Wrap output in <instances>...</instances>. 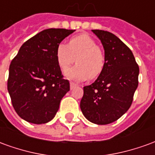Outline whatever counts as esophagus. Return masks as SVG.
<instances>
[{"label": "esophagus", "mask_w": 155, "mask_h": 155, "mask_svg": "<svg viewBox=\"0 0 155 155\" xmlns=\"http://www.w3.org/2000/svg\"><path fill=\"white\" fill-rule=\"evenodd\" d=\"M70 85H71V89L72 90V89L75 87V86H76L77 84H75V83H74V82H71V83H70Z\"/></svg>", "instance_id": "1"}]
</instances>
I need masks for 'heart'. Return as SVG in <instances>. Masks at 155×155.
Segmentation results:
<instances>
[{
    "instance_id": "b5f03b06",
    "label": "heart",
    "mask_w": 155,
    "mask_h": 155,
    "mask_svg": "<svg viewBox=\"0 0 155 155\" xmlns=\"http://www.w3.org/2000/svg\"><path fill=\"white\" fill-rule=\"evenodd\" d=\"M58 65L62 71H66L77 57L78 64L66 72L69 79L83 81L98 77L105 64V54L94 39L87 34L76 35L70 40L69 44L60 43L55 52Z\"/></svg>"
}]
</instances>
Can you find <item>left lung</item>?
Returning <instances> with one entry per match:
<instances>
[{"mask_svg":"<svg viewBox=\"0 0 155 155\" xmlns=\"http://www.w3.org/2000/svg\"><path fill=\"white\" fill-rule=\"evenodd\" d=\"M92 31L104 46L105 64L97 80L84 87L81 109L89 121L108 124L130 109L140 69L131 50L116 35L101 30Z\"/></svg>","mask_w":155,"mask_h":155,"instance_id":"1","label":"left lung"}]
</instances>
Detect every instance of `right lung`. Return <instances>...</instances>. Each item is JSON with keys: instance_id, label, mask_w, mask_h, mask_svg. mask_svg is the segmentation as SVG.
I'll return each mask as SVG.
<instances>
[{"instance_id": "obj_1", "label": "right lung", "mask_w": 155, "mask_h": 155, "mask_svg": "<svg viewBox=\"0 0 155 155\" xmlns=\"http://www.w3.org/2000/svg\"><path fill=\"white\" fill-rule=\"evenodd\" d=\"M74 30L46 29L22 45L9 68L7 90L15 112L36 124L51 121L70 91L58 65L57 45Z\"/></svg>"}]
</instances>
